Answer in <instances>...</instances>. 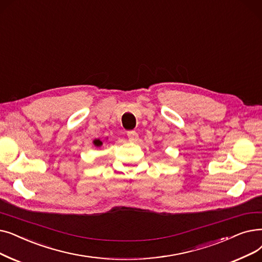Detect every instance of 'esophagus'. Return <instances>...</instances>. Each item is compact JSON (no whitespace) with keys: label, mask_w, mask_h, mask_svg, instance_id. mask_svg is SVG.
<instances>
[{"label":"esophagus","mask_w":262,"mask_h":262,"mask_svg":"<svg viewBox=\"0 0 262 262\" xmlns=\"http://www.w3.org/2000/svg\"><path fill=\"white\" fill-rule=\"evenodd\" d=\"M127 136H128V139H129V141H132V142H136V141L138 140V138H139L138 134L136 133V132H134V130L128 132V133H127Z\"/></svg>","instance_id":"esophagus-1"}]
</instances>
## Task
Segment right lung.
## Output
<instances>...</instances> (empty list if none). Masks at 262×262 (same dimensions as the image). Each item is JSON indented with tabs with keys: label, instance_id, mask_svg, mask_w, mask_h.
Returning a JSON list of instances; mask_svg holds the SVG:
<instances>
[{
	"label": "right lung",
	"instance_id": "1",
	"mask_svg": "<svg viewBox=\"0 0 262 262\" xmlns=\"http://www.w3.org/2000/svg\"><path fill=\"white\" fill-rule=\"evenodd\" d=\"M93 143H94L95 146H101V145H103V142H101L99 139H95V140L93 141Z\"/></svg>",
	"mask_w": 262,
	"mask_h": 262
}]
</instances>
